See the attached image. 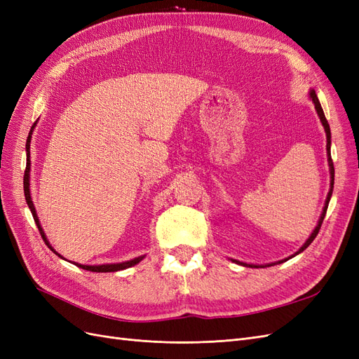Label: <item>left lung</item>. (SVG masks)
<instances>
[{
  "label": "left lung",
  "mask_w": 359,
  "mask_h": 359,
  "mask_svg": "<svg viewBox=\"0 0 359 359\" xmlns=\"http://www.w3.org/2000/svg\"><path fill=\"white\" fill-rule=\"evenodd\" d=\"M310 99L313 100V103H314V107H316L318 115H319L320 121H322V124H323V127H325V132H327V151H328V163H330V172H331V189H330V193H328L327 202H325L323 211H322V215H320V219H319V223H318V226L314 227V231H313V233L310 235L309 240L306 241V244H304V245H302V247L298 250V252H297L295 255H298V253L304 252V250H306V248H307V247H309V245L313 243L314 238H316V235L319 233V229H320V226H322V223H323V219H325V214H327V210H328V203H330V199H331L332 189H334V163H332V158H331V130H330V124H328V121H327V118H325L323 109H322V106H320V103H319V99H318L316 93H314V90H311V91H310ZM295 255H293V256H295ZM285 260H286V259H285ZM285 260H280L278 264L285 262ZM233 262L240 264V265H244V266H250V268H265V266H266V265H260V266H257V265H248V264L238 262V260H233ZM271 265H274V264H271ZM268 266H269V265H268Z\"/></svg>",
  "instance_id": "8db88e82"
}]
</instances>
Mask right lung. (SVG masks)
<instances>
[{
  "mask_svg": "<svg viewBox=\"0 0 359 359\" xmlns=\"http://www.w3.org/2000/svg\"><path fill=\"white\" fill-rule=\"evenodd\" d=\"M34 126H36V124H34ZM34 126H32V128H34ZM32 128H31V132H29V135H28L27 145H25V148H27V158H28V160H27V169H25V175H24V193H25L27 203H28V206H29L32 217H34V222H36V224H37V227H39V232H40V235H41V238H43V241L46 243V245L52 250V252H55V250H53V248L50 247V244L48 243L46 235H45V232H43V229H41L40 222H39V217H37V214H36V208H34V205H32L31 194H29V165H31V163H29V142H31ZM55 255H58V253L55 252ZM58 256L62 257L61 255H58ZM142 259H144V256H139V257H136V259H133V260H128V262H123V264H106V265H81V264H74V265H78L79 268L86 269V271H93V273H115V271H121V269H126V268H130V266H135V265L139 264Z\"/></svg>",
  "mask_w": 359,
  "mask_h": 359,
  "instance_id": "add662e5",
  "label": "right lung"
}]
</instances>
